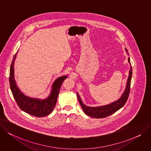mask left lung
Masks as SVG:
<instances>
[{"instance_id":"obj_1","label":"left lung","mask_w":151,"mask_h":151,"mask_svg":"<svg viewBox=\"0 0 151 151\" xmlns=\"http://www.w3.org/2000/svg\"><path fill=\"white\" fill-rule=\"evenodd\" d=\"M125 51L128 52V50L127 48H125ZM128 55L129 54L128 53ZM128 62L131 65L129 58H128ZM132 74V67L131 65L129 72V76L127 80L126 88L124 92L123 93V94L122 95L120 98H119L118 100H116V101L109 104L102 106H98V107H93L87 106L83 103L78 93L77 92V96L78 99V101L84 113L88 116L92 117L93 118H106V117L109 115L112 114L113 113H115L116 111H118L121 108H122L126 103L128 98L129 96Z\"/></svg>"}]
</instances>
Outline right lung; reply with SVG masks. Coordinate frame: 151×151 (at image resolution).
<instances>
[{"mask_svg":"<svg viewBox=\"0 0 151 151\" xmlns=\"http://www.w3.org/2000/svg\"><path fill=\"white\" fill-rule=\"evenodd\" d=\"M17 52L15 53L13 58L9 72L10 88L13 96L20 109L26 113L36 117H40V118L46 116L53 111L57 102L60 86L63 81L67 78V76H61L54 81L51 93L46 99H41L26 96L17 86L16 81L14 79V65Z\"/></svg>","mask_w":151,"mask_h":151,"instance_id":"obj_1","label":"right lung"}]
</instances>
